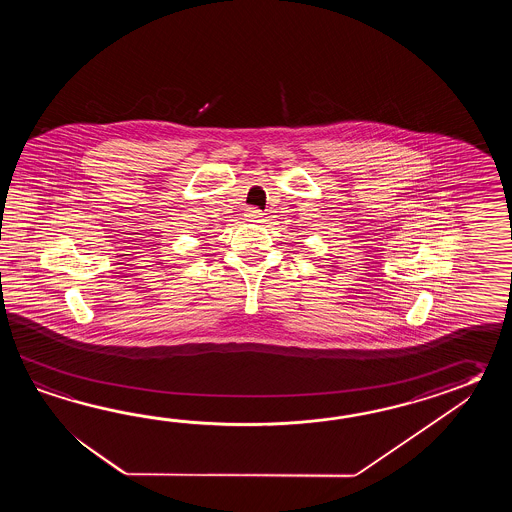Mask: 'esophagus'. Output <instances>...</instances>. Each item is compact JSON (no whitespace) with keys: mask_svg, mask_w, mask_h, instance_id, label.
Masks as SVG:
<instances>
[{"mask_svg":"<svg viewBox=\"0 0 512 512\" xmlns=\"http://www.w3.org/2000/svg\"><path fill=\"white\" fill-rule=\"evenodd\" d=\"M245 218L249 219V221H260L263 218V212H261L260 208H247L245 210Z\"/></svg>","mask_w":512,"mask_h":512,"instance_id":"1","label":"esophagus"}]
</instances>
